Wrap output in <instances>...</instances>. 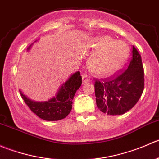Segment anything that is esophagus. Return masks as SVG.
<instances>
[{
    "label": "esophagus",
    "instance_id": "34e87169",
    "mask_svg": "<svg viewBox=\"0 0 159 159\" xmlns=\"http://www.w3.org/2000/svg\"><path fill=\"white\" fill-rule=\"evenodd\" d=\"M90 81H91V80L89 79V76H86V75H84V76H83V84H86V83H89Z\"/></svg>",
    "mask_w": 159,
    "mask_h": 159
}]
</instances>
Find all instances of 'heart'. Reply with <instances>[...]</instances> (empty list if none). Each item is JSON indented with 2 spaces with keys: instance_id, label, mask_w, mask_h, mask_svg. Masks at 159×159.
<instances>
[{
  "instance_id": "1",
  "label": "heart",
  "mask_w": 159,
  "mask_h": 159,
  "mask_svg": "<svg viewBox=\"0 0 159 159\" xmlns=\"http://www.w3.org/2000/svg\"><path fill=\"white\" fill-rule=\"evenodd\" d=\"M96 49L89 59V66L98 74H107L117 70L128 56L129 49L125 42L113 40L111 36L101 35L91 42Z\"/></svg>"
}]
</instances>
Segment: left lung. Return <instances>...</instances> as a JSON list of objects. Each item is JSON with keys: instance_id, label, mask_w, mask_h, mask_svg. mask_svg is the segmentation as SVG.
I'll list each match as a JSON object with an SVG mask.
<instances>
[{"instance_id": "8db88e82", "label": "left lung", "mask_w": 159, "mask_h": 159, "mask_svg": "<svg viewBox=\"0 0 159 159\" xmlns=\"http://www.w3.org/2000/svg\"><path fill=\"white\" fill-rule=\"evenodd\" d=\"M144 68L141 55L132 47L128 65L111 77L95 80L96 103L108 115H120L138 103L144 90Z\"/></svg>"}]
</instances>
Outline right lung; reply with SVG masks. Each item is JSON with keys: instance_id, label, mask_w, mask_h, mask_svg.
<instances>
[{"instance_id": "right-lung-1", "label": "right lung", "mask_w": 159, "mask_h": 159, "mask_svg": "<svg viewBox=\"0 0 159 159\" xmlns=\"http://www.w3.org/2000/svg\"><path fill=\"white\" fill-rule=\"evenodd\" d=\"M31 46V45L27 50H29ZM81 84L82 77L78 71L71 75L65 83H62L55 97L46 101L31 100L21 90L19 91L24 101L34 114L45 120L54 121L62 120L70 114L73 106V97Z\"/></svg>"}]
</instances>
